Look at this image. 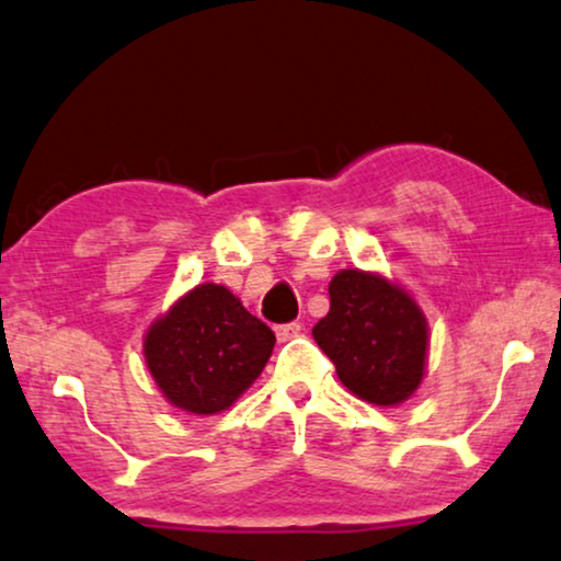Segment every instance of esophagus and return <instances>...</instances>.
<instances>
[{
	"label": "esophagus",
	"mask_w": 561,
	"mask_h": 561,
	"mask_svg": "<svg viewBox=\"0 0 561 561\" xmlns=\"http://www.w3.org/2000/svg\"><path fill=\"white\" fill-rule=\"evenodd\" d=\"M299 333H302V325H299V322H287V325L277 328L279 343H287V341H291V337H297Z\"/></svg>",
	"instance_id": "obj_1"
}]
</instances>
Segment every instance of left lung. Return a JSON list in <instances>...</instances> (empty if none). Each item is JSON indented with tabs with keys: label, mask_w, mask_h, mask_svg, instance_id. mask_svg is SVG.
<instances>
[{
	"label": "left lung",
	"mask_w": 561,
	"mask_h": 561,
	"mask_svg": "<svg viewBox=\"0 0 561 561\" xmlns=\"http://www.w3.org/2000/svg\"><path fill=\"white\" fill-rule=\"evenodd\" d=\"M328 291L330 312L312 335L337 378L368 404H404L420 389L430 353V325L412 291L363 270H341Z\"/></svg>",
	"instance_id": "obj_1"
}]
</instances>
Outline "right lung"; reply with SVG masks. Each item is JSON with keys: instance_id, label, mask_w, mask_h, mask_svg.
Segmentation results:
<instances>
[{"instance_id": "right-lung-1", "label": "right lung", "mask_w": 561, "mask_h": 561, "mask_svg": "<svg viewBox=\"0 0 561 561\" xmlns=\"http://www.w3.org/2000/svg\"><path fill=\"white\" fill-rule=\"evenodd\" d=\"M277 337L224 284L185 291L145 333L149 376L172 407L210 416L262 376Z\"/></svg>"}]
</instances>
